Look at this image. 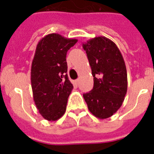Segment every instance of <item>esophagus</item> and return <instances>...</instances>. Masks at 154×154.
Here are the masks:
<instances>
[{
  "label": "esophagus",
  "mask_w": 154,
  "mask_h": 154,
  "mask_svg": "<svg viewBox=\"0 0 154 154\" xmlns=\"http://www.w3.org/2000/svg\"><path fill=\"white\" fill-rule=\"evenodd\" d=\"M79 80L75 79L74 82H73V83H74L75 85H79Z\"/></svg>",
  "instance_id": "1"
}]
</instances>
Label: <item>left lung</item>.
I'll list each match as a JSON object with an SVG mask.
<instances>
[{"instance_id":"8db88e82","label":"left lung","mask_w":154,"mask_h":154,"mask_svg":"<svg viewBox=\"0 0 154 154\" xmlns=\"http://www.w3.org/2000/svg\"><path fill=\"white\" fill-rule=\"evenodd\" d=\"M93 76V89L83 94L88 109L99 119L112 116L122 106L127 91V72L116 45L96 37L82 45Z\"/></svg>"}]
</instances>
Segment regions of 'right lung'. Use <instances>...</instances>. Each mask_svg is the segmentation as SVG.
Listing matches in <instances>:
<instances>
[{
  "label": "right lung",
  "instance_id": "add662e5",
  "mask_svg": "<svg viewBox=\"0 0 154 154\" xmlns=\"http://www.w3.org/2000/svg\"><path fill=\"white\" fill-rule=\"evenodd\" d=\"M77 42L53 33L37 45L31 64V88L37 109L48 121L58 120L66 110L73 89L67 75L66 55Z\"/></svg>",
  "mask_w": 154,
  "mask_h": 154
}]
</instances>
